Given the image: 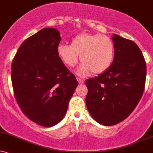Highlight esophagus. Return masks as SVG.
Returning <instances> with one entry per match:
<instances>
[{"label":"esophagus","instance_id":"34e87169","mask_svg":"<svg viewBox=\"0 0 153 153\" xmlns=\"http://www.w3.org/2000/svg\"><path fill=\"white\" fill-rule=\"evenodd\" d=\"M76 79H77V80H78L79 83L80 84H82L84 83V79H81V78H79V77H77Z\"/></svg>","mask_w":153,"mask_h":153}]
</instances>
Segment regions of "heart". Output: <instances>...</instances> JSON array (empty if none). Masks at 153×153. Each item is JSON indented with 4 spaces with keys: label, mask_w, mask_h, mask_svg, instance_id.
Instances as JSON below:
<instances>
[{
    "label": "heart",
    "mask_w": 153,
    "mask_h": 153,
    "mask_svg": "<svg viewBox=\"0 0 153 153\" xmlns=\"http://www.w3.org/2000/svg\"><path fill=\"white\" fill-rule=\"evenodd\" d=\"M58 54L69 67L78 62L79 55L82 62L78 74L84 76L92 73L102 74L112 65L114 56V45L110 37L105 34L82 33L75 36L71 45L61 44Z\"/></svg>",
    "instance_id": "b5f03b06"
}]
</instances>
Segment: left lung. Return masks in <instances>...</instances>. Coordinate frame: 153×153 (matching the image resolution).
<instances>
[{"mask_svg":"<svg viewBox=\"0 0 153 153\" xmlns=\"http://www.w3.org/2000/svg\"><path fill=\"white\" fill-rule=\"evenodd\" d=\"M114 56L107 71L85 82L86 105L97 123L112 126L125 120L145 90L146 63L134 41L114 34Z\"/></svg>","mask_w":153,"mask_h":153,"instance_id":"left-lung-1","label":"left lung"}]
</instances>
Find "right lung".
Instances as JSON below:
<instances>
[{"label":"right lung","mask_w":153,"mask_h":153,"mask_svg":"<svg viewBox=\"0 0 153 153\" xmlns=\"http://www.w3.org/2000/svg\"><path fill=\"white\" fill-rule=\"evenodd\" d=\"M60 33L43 28L21 45L11 65L14 96L23 114L44 127L58 124L78 86L58 54Z\"/></svg>","instance_id":"right-lung-1"}]
</instances>
